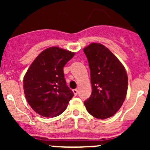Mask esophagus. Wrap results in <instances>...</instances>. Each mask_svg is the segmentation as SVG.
I'll use <instances>...</instances> for the list:
<instances>
[{
  "mask_svg": "<svg viewBox=\"0 0 150 150\" xmlns=\"http://www.w3.org/2000/svg\"><path fill=\"white\" fill-rule=\"evenodd\" d=\"M73 93H74V94L75 95V96H76V95H78V89H77V88L74 89V90H73Z\"/></svg>",
  "mask_w": 150,
  "mask_h": 150,
  "instance_id": "1",
  "label": "esophagus"
}]
</instances>
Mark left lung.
Returning <instances> with one entry per match:
<instances>
[{
	"instance_id": "left-lung-1",
	"label": "left lung",
	"mask_w": 150,
	"mask_h": 150,
	"mask_svg": "<svg viewBox=\"0 0 150 150\" xmlns=\"http://www.w3.org/2000/svg\"><path fill=\"white\" fill-rule=\"evenodd\" d=\"M83 51L88 62L92 92L84 102L89 114L98 119L114 115L121 107L128 90V76L118 59L100 43Z\"/></svg>"
}]
</instances>
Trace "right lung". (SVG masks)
<instances>
[{
  "label": "right lung",
  "instance_id": "add662e5",
  "mask_svg": "<svg viewBox=\"0 0 150 150\" xmlns=\"http://www.w3.org/2000/svg\"><path fill=\"white\" fill-rule=\"evenodd\" d=\"M75 53L59 47L42 51L24 77V91L28 104L41 116L61 115L74 96L67 86L63 68Z\"/></svg>",
  "mask_w": 150,
  "mask_h": 150
}]
</instances>
